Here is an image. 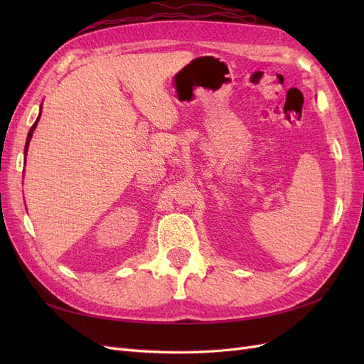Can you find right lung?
<instances>
[{
    "label": "right lung",
    "instance_id": "1",
    "mask_svg": "<svg viewBox=\"0 0 364 364\" xmlns=\"http://www.w3.org/2000/svg\"><path fill=\"white\" fill-rule=\"evenodd\" d=\"M41 114H42V106L39 107V115H38V118H36V121H35V124L31 126V129H30V132H28V135H27V141H26V149H24V156L27 155V151H28V144H30V139H31V136H33V132H35V129H36V126H38V121H39V118H41Z\"/></svg>",
    "mask_w": 364,
    "mask_h": 364
}]
</instances>
